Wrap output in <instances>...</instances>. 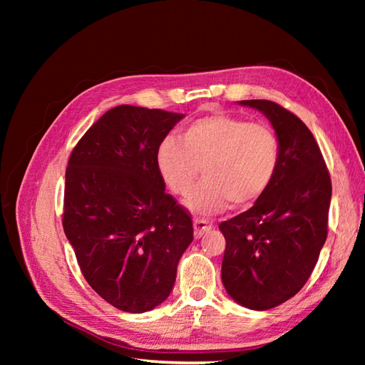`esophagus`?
<instances>
[{"instance_id":"obj_1","label":"esophagus","mask_w":365,"mask_h":365,"mask_svg":"<svg viewBox=\"0 0 365 365\" xmlns=\"http://www.w3.org/2000/svg\"><path fill=\"white\" fill-rule=\"evenodd\" d=\"M192 226H195V238H200L205 234V232H208L213 227L212 224L204 218H196L195 222H192Z\"/></svg>"}]
</instances>
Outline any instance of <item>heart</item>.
I'll return each mask as SVG.
<instances>
[{
	"mask_svg": "<svg viewBox=\"0 0 365 365\" xmlns=\"http://www.w3.org/2000/svg\"><path fill=\"white\" fill-rule=\"evenodd\" d=\"M157 149L160 175L177 196H187L203 168L206 180L185 200L190 210L210 215L230 202L252 205L273 183L281 163V143L265 123L230 114H207L190 122Z\"/></svg>",
	"mask_w": 365,
	"mask_h": 365,
	"instance_id": "1",
	"label": "heart"
}]
</instances>
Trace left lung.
Here are the masks:
<instances>
[{
    "label": "left lung",
    "mask_w": 365,
    "mask_h": 365,
    "mask_svg": "<svg viewBox=\"0 0 365 365\" xmlns=\"http://www.w3.org/2000/svg\"><path fill=\"white\" fill-rule=\"evenodd\" d=\"M267 115L281 143L273 183L255 204L222 221L221 279L230 298L268 311L294 297L312 274L328 237L331 177L311 130L269 100H242Z\"/></svg>",
    "instance_id": "obj_1"
}]
</instances>
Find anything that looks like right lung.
<instances>
[{
	"mask_svg": "<svg viewBox=\"0 0 365 365\" xmlns=\"http://www.w3.org/2000/svg\"><path fill=\"white\" fill-rule=\"evenodd\" d=\"M183 114L120 105L68 158L63 226L88 284L111 306L143 314L173 290L192 242L191 215L165 191L157 149Z\"/></svg>",
	"mask_w": 365,
	"mask_h": 365,
	"instance_id": "obj_1",
	"label": "right lung"
}]
</instances>
